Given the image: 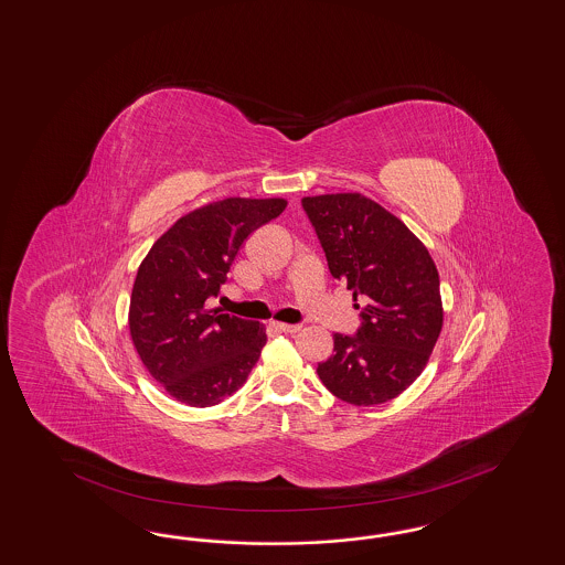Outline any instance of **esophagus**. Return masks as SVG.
<instances>
[{
  "label": "esophagus",
  "mask_w": 565,
  "mask_h": 565,
  "mask_svg": "<svg viewBox=\"0 0 565 565\" xmlns=\"http://www.w3.org/2000/svg\"><path fill=\"white\" fill-rule=\"evenodd\" d=\"M273 328H275V331H281V333L300 331V326H296V323H273Z\"/></svg>",
  "instance_id": "1"
}]
</instances>
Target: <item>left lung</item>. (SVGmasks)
<instances>
[{
	"mask_svg": "<svg viewBox=\"0 0 565 565\" xmlns=\"http://www.w3.org/2000/svg\"><path fill=\"white\" fill-rule=\"evenodd\" d=\"M333 279L363 302L354 333H333V354L317 365L344 403H388L424 371L443 330L440 279L407 225L361 194L302 198Z\"/></svg>",
	"mask_w": 565,
	"mask_h": 565,
	"instance_id": "obj_1",
	"label": "left lung"
}]
</instances>
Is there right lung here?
<instances>
[{
	"mask_svg": "<svg viewBox=\"0 0 565 565\" xmlns=\"http://www.w3.org/2000/svg\"><path fill=\"white\" fill-rule=\"evenodd\" d=\"M286 200L227 198L185 214L156 239L137 269L129 330L158 384L190 407L232 396L267 342L265 328L227 312L206 311L244 239L277 218Z\"/></svg>",
	"mask_w": 565,
	"mask_h": 565,
	"instance_id": "1",
	"label": "right lung"
}]
</instances>
